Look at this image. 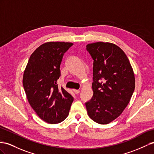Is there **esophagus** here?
<instances>
[{
	"instance_id": "1",
	"label": "esophagus",
	"mask_w": 154,
	"mask_h": 154,
	"mask_svg": "<svg viewBox=\"0 0 154 154\" xmlns=\"http://www.w3.org/2000/svg\"><path fill=\"white\" fill-rule=\"evenodd\" d=\"M73 91L74 92V93L75 94H79L80 92V90H75V89H73Z\"/></svg>"
}]
</instances>
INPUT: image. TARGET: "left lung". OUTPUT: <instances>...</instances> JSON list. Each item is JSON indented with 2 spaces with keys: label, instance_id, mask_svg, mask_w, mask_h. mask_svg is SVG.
Returning <instances> with one entry per match:
<instances>
[{
  "label": "left lung",
  "instance_id": "8db88e82",
  "mask_svg": "<svg viewBox=\"0 0 154 154\" xmlns=\"http://www.w3.org/2000/svg\"><path fill=\"white\" fill-rule=\"evenodd\" d=\"M86 50L94 60V94L85 103L86 110L92 120L107 124L127 107L135 87V75L125 53L114 43H89Z\"/></svg>",
  "mask_w": 154,
  "mask_h": 154
}]
</instances>
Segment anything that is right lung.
<instances>
[{"instance_id":"obj_1","label":"right lung","mask_w":154,"mask_h":154,"mask_svg":"<svg viewBox=\"0 0 154 154\" xmlns=\"http://www.w3.org/2000/svg\"><path fill=\"white\" fill-rule=\"evenodd\" d=\"M73 45L61 42L43 43L30 55L23 73V85L29 104L49 124L64 120L73 101L72 95L57 84L63 56Z\"/></svg>"}]
</instances>
